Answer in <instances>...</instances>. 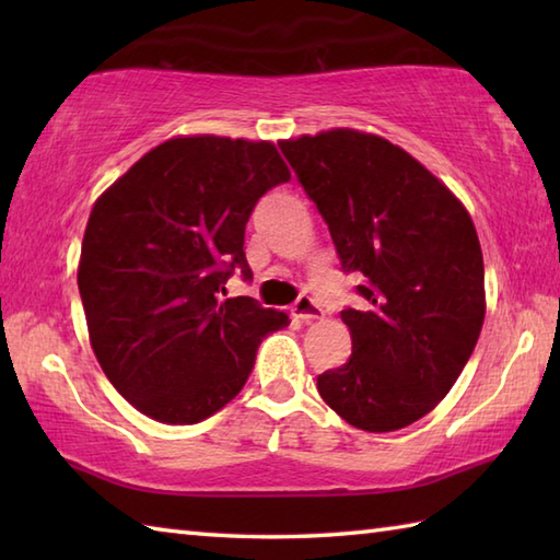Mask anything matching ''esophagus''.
Listing matches in <instances>:
<instances>
[{"label":"esophagus","mask_w":560,"mask_h":560,"mask_svg":"<svg viewBox=\"0 0 560 560\" xmlns=\"http://www.w3.org/2000/svg\"><path fill=\"white\" fill-rule=\"evenodd\" d=\"M291 315L295 319H301V323H313V319L323 317V307H319L311 295H299V301L291 307Z\"/></svg>","instance_id":"obj_1"}]
</instances>
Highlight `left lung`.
I'll list each match as a JSON object with an SVG mask.
<instances>
[{"instance_id":"1","label":"left lung","mask_w":560,"mask_h":560,"mask_svg":"<svg viewBox=\"0 0 560 560\" xmlns=\"http://www.w3.org/2000/svg\"><path fill=\"white\" fill-rule=\"evenodd\" d=\"M329 225L343 271H359L363 311H341L349 361L317 375L343 421L389 433L433 411L477 347L483 257L462 201L377 135L329 129L281 141Z\"/></svg>"}]
</instances>
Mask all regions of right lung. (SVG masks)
<instances>
[{"label":"right lung","mask_w":560,"mask_h":560,"mask_svg":"<svg viewBox=\"0 0 560 560\" xmlns=\"http://www.w3.org/2000/svg\"><path fill=\"white\" fill-rule=\"evenodd\" d=\"M289 180L271 141L177 137L93 205L77 277L91 347L149 419H209L247 383L261 339L291 323L249 295L221 301L235 269L253 279L249 213Z\"/></svg>","instance_id":"add662e5"}]
</instances>
